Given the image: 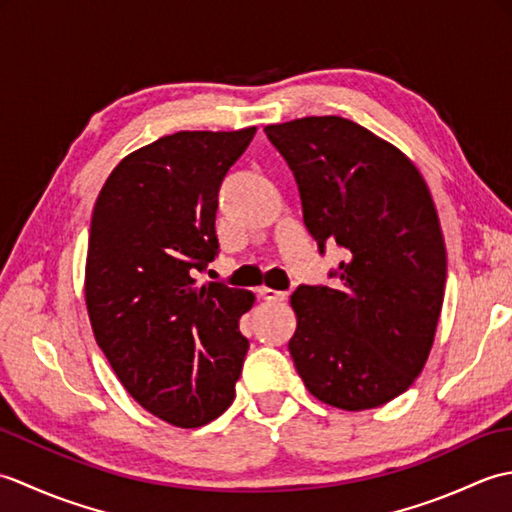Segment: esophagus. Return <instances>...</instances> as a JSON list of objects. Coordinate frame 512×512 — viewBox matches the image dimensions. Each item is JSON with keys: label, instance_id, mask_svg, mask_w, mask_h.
<instances>
[{"label": "esophagus", "instance_id": "34e87169", "mask_svg": "<svg viewBox=\"0 0 512 512\" xmlns=\"http://www.w3.org/2000/svg\"><path fill=\"white\" fill-rule=\"evenodd\" d=\"M257 292H259V297L266 299V301H286L288 299V292H279V290L266 288V286H262Z\"/></svg>", "mask_w": 512, "mask_h": 512}]
</instances>
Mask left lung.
I'll use <instances>...</instances> for the list:
<instances>
[{"instance_id": "8db88e82", "label": "left lung", "mask_w": 512, "mask_h": 512, "mask_svg": "<svg viewBox=\"0 0 512 512\" xmlns=\"http://www.w3.org/2000/svg\"><path fill=\"white\" fill-rule=\"evenodd\" d=\"M266 134L319 253L336 244L345 255L332 286L292 292V361L321 402L385 405L422 372L442 310L447 248L431 193L405 154L347 118H297Z\"/></svg>"}]
</instances>
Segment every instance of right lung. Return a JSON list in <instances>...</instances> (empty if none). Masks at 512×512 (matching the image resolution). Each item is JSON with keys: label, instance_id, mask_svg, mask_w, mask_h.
I'll use <instances>...</instances> for the list:
<instances>
[{"label": "right lung", "instance_id": "1", "mask_svg": "<svg viewBox=\"0 0 512 512\" xmlns=\"http://www.w3.org/2000/svg\"><path fill=\"white\" fill-rule=\"evenodd\" d=\"M257 129L178 132L121 160L94 204L85 301L96 343L136 402L182 429L231 407L255 295L195 284L220 253L222 180Z\"/></svg>", "mask_w": 512, "mask_h": 512}]
</instances>
